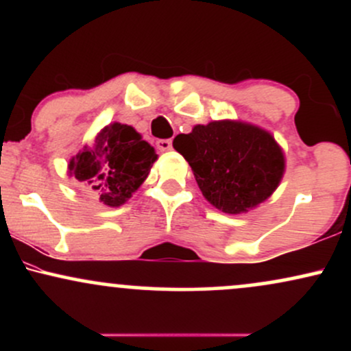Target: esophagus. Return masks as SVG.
<instances>
[{
	"label": "esophagus",
	"mask_w": 351,
	"mask_h": 351,
	"mask_svg": "<svg viewBox=\"0 0 351 351\" xmlns=\"http://www.w3.org/2000/svg\"><path fill=\"white\" fill-rule=\"evenodd\" d=\"M156 147H158V150L168 152V150H171L173 142H171L170 138H167V140H158V142H156Z\"/></svg>",
	"instance_id": "esophagus-1"
}]
</instances>
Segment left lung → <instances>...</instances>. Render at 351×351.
Here are the masks:
<instances>
[{"instance_id":"1","label":"left lung","mask_w":351,"mask_h":351,"mask_svg":"<svg viewBox=\"0 0 351 351\" xmlns=\"http://www.w3.org/2000/svg\"><path fill=\"white\" fill-rule=\"evenodd\" d=\"M173 147L189 163L204 198L228 215L267 199L285 170L284 153L269 132L234 120L196 125Z\"/></svg>"}]
</instances>
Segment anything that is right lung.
I'll list each match as a JSON object with an SVG mask.
<instances>
[{"instance_id":"obj_1","label":"right lung","mask_w":351,"mask_h":351,"mask_svg":"<svg viewBox=\"0 0 351 351\" xmlns=\"http://www.w3.org/2000/svg\"><path fill=\"white\" fill-rule=\"evenodd\" d=\"M158 155L130 125L114 122L95 136L94 148H84L69 162V175L99 193L107 206L123 204L147 180Z\"/></svg>"}]
</instances>
